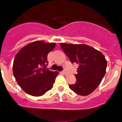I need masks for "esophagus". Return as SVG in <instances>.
<instances>
[{
  "label": "esophagus",
  "mask_w": 122,
  "mask_h": 122,
  "mask_svg": "<svg viewBox=\"0 0 122 122\" xmlns=\"http://www.w3.org/2000/svg\"><path fill=\"white\" fill-rule=\"evenodd\" d=\"M62 73H63V74H65V75H68V72L66 70H63V71H62Z\"/></svg>",
  "instance_id": "34e87169"
}]
</instances>
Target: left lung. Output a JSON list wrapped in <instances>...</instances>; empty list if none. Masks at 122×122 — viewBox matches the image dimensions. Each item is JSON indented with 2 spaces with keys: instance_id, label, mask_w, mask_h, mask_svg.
Returning <instances> with one entry per match:
<instances>
[{
  "instance_id": "8db88e82",
  "label": "left lung",
  "mask_w": 122,
  "mask_h": 122,
  "mask_svg": "<svg viewBox=\"0 0 122 122\" xmlns=\"http://www.w3.org/2000/svg\"><path fill=\"white\" fill-rule=\"evenodd\" d=\"M61 49L71 63L79 64L76 82L69 88L77 94L86 96L92 93L102 81L106 71L107 61L102 52L84 44L61 43Z\"/></svg>"
}]
</instances>
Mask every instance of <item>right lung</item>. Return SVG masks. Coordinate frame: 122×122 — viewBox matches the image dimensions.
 I'll return each instance as SVG.
<instances>
[{"mask_svg": "<svg viewBox=\"0 0 122 122\" xmlns=\"http://www.w3.org/2000/svg\"><path fill=\"white\" fill-rule=\"evenodd\" d=\"M55 43L36 41L24 46L15 57L14 77L18 85L27 94L41 96L53 87L58 71L45 68L47 55L54 49Z\"/></svg>", "mask_w": 122, "mask_h": 122, "instance_id": "1", "label": "right lung"}]
</instances>
